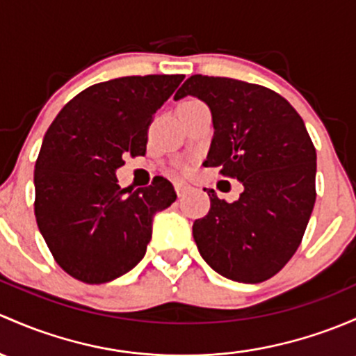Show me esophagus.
Masks as SVG:
<instances>
[{
  "label": "esophagus",
  "instance_id": "34e87169",
  "mask_svg": "<svg viewBox=\"0 0 356 356\" xmlns=\"http://www.w3.org/2000/svg\"><path fill=\"white\" fill-rule=\"evenodd\" d=\"M174 186H175V191H177L179 196H184V194L188 193V191H191V186L186 184L184 181H175Z\"/></svg>",
  "mask_w": 356,
  "mask_h": 356
}]
</instances>
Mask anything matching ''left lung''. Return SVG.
Returning a JSON list of instances; mask_svg holds the SVG:
<instances>
[{
	"instance_id": "1",
	"label": "left lung",
	"mask_w": 356,
	"mask_h": 356,
	"mask_svg": "<svg viewBox=\"0 0 356 356\" xmlns=\"http://www.w3.org/2000/svg\"><path fill=\"white\" fill-rule=\"evenodd\" d=\"M188 95L211 111L204 165L244 186L234 203L204 189L211 207L193 225L197 249L228 280L266 282L298 249L316 203L312 140L290 102L261 85L194 74L174 99Z\"/></svg>"
}]
</instances>
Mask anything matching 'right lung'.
I'll return each instance as SVG.
<instances>
[{
    "instance_id": "right-lung-1",
    "label": "right lung",
    "mask_w": 356,
    "mask_h": 356,
    "mask_svg": "<svg viewBox=\"0 0 356 356\" xmlns=\"http://www.w3.org/2000/svg\"><path fill=\"white\" fill-rule=\"evenodd\" d=\"M182 74L122 76L71 99L44 136L35 162V218L56 263L99 285L143 259L153 216L175 201L167 179L126 196L115 177L124 156L145 155L153 114Z\"/></svg>"
}]
</instances>
